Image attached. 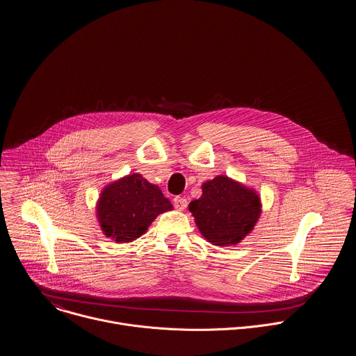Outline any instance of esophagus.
<instances>
[{"label":"esophagus","mask_w":356,"mask_h":356,"mask_svg":"<svg viewBox=\"0 0 356 356\" xmlns=\"http://www.w3.org/2000/svg\"><path fill=\"white\" fill-rule=\"evenodd\" d=\"M173 205H175V208H177V209L183 211V209L187 207V200H186L184 197L176 195V197L173 198Z\"/></svg>","instance_id":"obj_1"}]
</instances>
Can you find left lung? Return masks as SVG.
Segmentation results:
<instances>
[{
  "label": "left lung",
  "mask_w": 356,
  "mask_h": 356,
  "mask_svg": "<svg viewBox=\"0 0 356 356\" xmlns=\"http://www.w3.org/2000/svg\"><path fill=\"white\" fill-rule=\"evenodd\" d=\"M204 238L215 246L239 243L260 216V197L226 176L202 184V195L188 205Z\"/></svg>",
  "instance_id": "1"
}]
</instances>
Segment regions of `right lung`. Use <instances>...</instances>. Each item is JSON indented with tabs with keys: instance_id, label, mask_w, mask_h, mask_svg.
Instances as JSON below:
<instances>
[{
	"instance_id": "1",
	"label": "right lung",
	"mask_w": 356,
	"mask_h": 356,
	"mask_svg": "<svg viewBox=\"0 0 356 356\" xmlns=\"http://www.w3.org/2000/svg\"><path fill=\"white\" fill-rule=\"evenodd\" d=\"M172 208L158 186L141 175H130L103 190L97 219L107 238L126 243L140 238L159 213Z\"/></svg>"
}]
</instances>
